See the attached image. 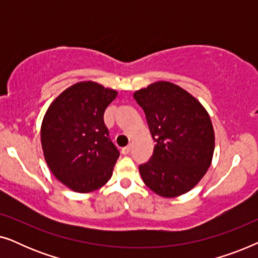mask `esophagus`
Instances as JSON below:
<instances>
[{
    "mask_svg": "<svg viewBox=\"0 0 258 258\" xmlns=\"http://www.w3.org/2000/svg\"><path fill=\"white\" fill-rule=\"evenodd\" d=\"M130 150H132V146L129 144V146L122 148V154L123 155H128L130 153Z\"/></svg>",
    "mask_w": 258,
    "mask_h": 258,
    "instance_id": "esophagus-1",
    "label": "esophagus"
}]
</instances>
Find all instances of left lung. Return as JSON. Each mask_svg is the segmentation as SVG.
I'll return each mask as SVG.
<instances>
[{"instance_id": "left-lung-1", "label": "left lung", "mask_w": 258, "mask_h": 258, "mask_svg": "<svg viewBox=\"0 0 258 258\" xmlns=\"http://www.w3.org/2000/svg\"><path fill=\"white\" fill-rule=\"evenodd\" d=\"M142 107L156 144L140 174L148 188L162 197L191 190L210 167L215 133L210 116L192 95L160 81L134 94Z\"/></svg>"}]
</instances>
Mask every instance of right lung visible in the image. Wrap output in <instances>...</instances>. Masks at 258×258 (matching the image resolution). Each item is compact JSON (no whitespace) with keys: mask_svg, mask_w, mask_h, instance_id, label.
I'll return each instance as SVG.
<instances>
[{"mask_svg":"<svg viewBox=\"0 0 258 258\" xmlns=\"http://www.w3.org/2000/svg\"><path fill=\"white\" fill-rule=\"evenodd\" d=\"M117 91L93 81L79 82L55 98L41 126V143L49 169L76 192L103 186L119 151L104 124L105 109Z\"/></svg>","mask_w":258,"mask_h":258,"instance_id":"obj_1","label":"right lung"}]
</instances>
